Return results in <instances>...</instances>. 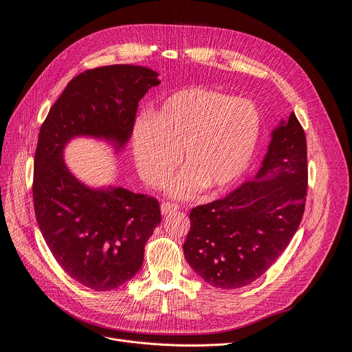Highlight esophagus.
Returning a JSON list of instances; mask_svg holds the SVG:
<instances>
[{
	"label": "esophagus",
	"instance_id": "obj_1",
	"mask_svg": "<svg viewBox=\"0 0 352 352\" xmlns=\"http://www.w3.org/2000/svg\"><path fill=\"white\" fill-rule=\"evenodd\" d=\"M179 210V206L178 204H174V202H170V201H164L161 204V212L162 214H170L173 211H177Z\"/></svg>",
	"mask_w": 352,
	"mask_h": 352
}]
</instances>
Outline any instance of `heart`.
Segmentation results:
<instances>
[{"label": "heart", "instance_id": "b5f03b06", "mask_svg": "<svg viewBox=\"0 0 352 352\" xmlns=\"http://www.w3.org/2000/svg\"><path fill=\"white\" fill-rule=\"evenodd\" d=\"M260 131V111L251 101L206 87L184 88L150 120L135 122L133 146L140 175L148 186L162 187L181 153L187 170L171 182L175 197H192L202 187L226 188L247 168Z\"/></svg>", "mask_w": 352, "mask_h": 352}]
</instances>
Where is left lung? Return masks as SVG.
Listing matches in <instances>:
<instances>
[{
    "mask_svg": "<svg viewBox=\"0 0 352 352\" xmlns=\"http://www.w3.org/2000/svg\"><path fill=\"white\" fill-rule=\"evenodd\" d=\"M307 138L292 113L272 131L261 170L228 195L191 210L184 255L212 287L255 281L285 251L305 210Z\"/></svg>",
    "mask_w": 352,
    "mask_h": 352,
    "instance_id": "obj_1",
    "label": "left lung"
}]
</instances>
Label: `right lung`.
Returning <instances> with one entry per match:
<instances>
[{
  "label": "right lung",
  "instance_id": "right-lung-1",
  "mask_svg": "<svg viewBox=\"0 0 352 352\" xmlns=\"http://www.w3.org/2000/svg\"><path fill=\"white\" fill-rule=\"evenodd\" d=\"M140 65H107L74 77L44 120L34 157L36 223L60 267L84 287L111 291L129 281L161 223L157 198L125 188L91 190L74 177L63 148L76 135L122 146L131 137L138 101L160 84Z\"/></svg>",
  "mask_w": 352,
  "mask_h": 352
}]
</instances>
